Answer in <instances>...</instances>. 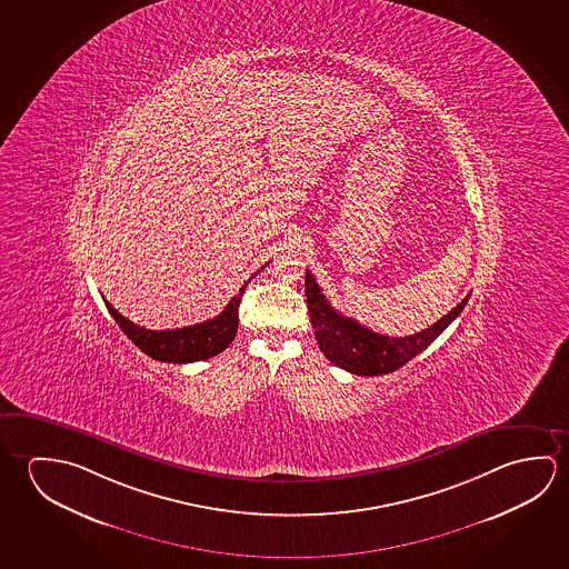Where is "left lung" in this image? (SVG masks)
<instances>
[{"mask_svg": "<svg viewBox=\"0 0 569 569\" xmlns=\"http://www.w3.org/2000/svg\"><path fill=\"white\" fill-rule=\"evenodd\" d=\"M306 296L319 349L331 363L361 377L392 373L409 363L412 357L425 351L460 316L470 298L466 296L457 308L440 317L429 329L409 337H389L375 333L351 317L341 316L331 308L309 270L306 271Z\"/></svg>", "mask_w": 569, "mask_h": 569, "instance_id": "obj_1", "label": "left lung"}]
</instances>
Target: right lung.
<instances>
[{
  "instance_id": "obj_1",
  "label": "right lung",
  "mask_w": 569,
  "mask_h": 569,
  "mask_svg": "<svg viewBox=\"0 0 569 569\" xmlns=\"http://www.w3.org/2000/svg\"><path fill=\"white\" fill-rule=\"evenodd\" d=\"M263 268L266 266H261V270ZM261 270L252 273V278L258 276ZM248 281L240 288L238 296L230 299V303L226 306L220 316L202 321V323H196V326L182 327V329L150 331L144 327L134 326L127 317H122L107 299H104V306L142 353L149 355L157 361H164V363H194V361H204L214 355L222 353L226 347L232 343L236 331H238V308H240V299H242Z\"/></svg>"
}]
</instances>
